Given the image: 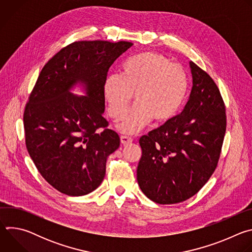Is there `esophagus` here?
Masks as SVG:
<instances>
[{"instance_id":"obj_1","label":"esophagus","mask_w":252,"mask_h":252,"mask_svg":"<svg viewBox=\"0 0 252 252\" xmlns=\"http://www.w3.org/2000/svg\"><path fill=\"white\" fill-rule=\"evenodd\" d=\"M132 141V138L130 136H127V135H122L121 136V142L122 145L126 146V145H128V143H130Z\"/></svg>"}]
</instances>
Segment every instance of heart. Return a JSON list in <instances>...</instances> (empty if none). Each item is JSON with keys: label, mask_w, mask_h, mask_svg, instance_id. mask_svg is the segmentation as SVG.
<instances>
[{"label": "heart", "mask_w": 252, "mask_h": 252, "mask_svg": "<svg viewBox=\"0 0 252 252\" xmlns=\"http://www.w3.org/2000/svg\"><path fill=\"white\" fill-rule=\"evenodd\" d=\"M186 68L158 53H141L128 59L122 75L112 74L103 83L107 113L114 120L123 118L132 94L134 104L118 126L124 133H135L152 120L162 124L182 109L189 92Z\"/></svg>", "instance_id": "heart-1"}]
</instances>
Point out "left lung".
I'll use <instances>...</instances> for the list:
<instances>
[{
	"label": "left lung",
	"instance_id": "obj_1",
	"mask_svg": "<svg viewBox=\"0 0 252 252\" xmlns=\"http://www.w3.org/2000/svg\"><path fill=\"white\" fill-rule=\"evenodd\" d=\"M189 66L192 89L184 111L139 138L137 183L159 204L185 201L200 190L218 166L226 130L217 84L193 62Z\"/></svg>",
	"mask_w": 252,
	"mask_h": 252
}]
</instances>
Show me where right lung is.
I'll return each mask as SVG.
<instances>
[{
  "label": "right lung",
  "mask_w": 252,
  "mask_h": 252,
  "mask_svg": "<svg viewBox=\"0 0 252 252\" xmlns=\"http://www.w3.org/2000/svg\"><path fill=\"white\" fill-rule=\"evenodd\" d=\"M132 45L75 42L41 70L24 112L26 147L41 175L62 193L81 196L98 188L107 157L120 147L119 134L102 117L103 83L114 62ZM78 82L87 96L70 93Z\"/></svg>",
  "instance_id": "1"
}]
</instances>
